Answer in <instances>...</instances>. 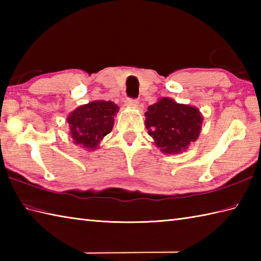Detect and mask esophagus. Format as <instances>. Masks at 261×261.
Returning a JSON list of instances; mask_svg holds the SVG:
<instances>
[{
  "label": "esophagus",
  "mask_w": 261,
  "mask_h": 261,
  "mask_svg": "<svg viewBox=\"0 0 261 261\" xmlns=\"http://www.w3.org/2000/svg\"><path fill=\"white\" fill-rule=\"evenodd\" d=\"M125 105L129 108H137L139 105V102L138 99H132V98H127L125 101Z\"/></svg>",
  "instance_id": "esophagus-1"
}]
</instances>
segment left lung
<instances>
[{
    "label": "left lung",
    "mask_w": 261,
    "mask_h": 261,
    "mask_svg": "<svg viewBox=\"0 0 261 261\" xmlns=\"http://www.w3.org/2000/svg\"><path fill=\"white\" fill-rule=\"evenodd\" d=\"M145 124L156 147L166 154H178L201 134L203 115L195 107L162 97L148 108Z\"/></svg>",
    "instance_id": "left-lung-1"
}]
</instances>
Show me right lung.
<instances>
[{
  "label": "right lung",
  "mask_w": 261,
  "mask_h": 261,
  "mask_svg": "<svg viewBox=\"0 0 261 261\" xmlns=\"http://www.w3.org/2000/svg\"><path fill=\"white\" fill-rule=\"evenodd\" d=\"M119 107L111 101H94L81 105L67 116L73 142L86 150H95L112 131Z\"/></svg>",
  "instance_id": "1"
}]
</instances>
